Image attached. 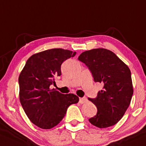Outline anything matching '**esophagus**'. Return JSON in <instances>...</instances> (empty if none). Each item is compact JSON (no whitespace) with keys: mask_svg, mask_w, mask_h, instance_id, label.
Returning a JSON list of instances; mask_svg holds the SVG:
<instances>
[{"mask_svg":"<svg viewBox=\"0 0 146 146\" xmlns=\"http://www.w3.org/2000/svg\"><path fill=\"white\" fill-rule=\"evenodd\" d=\"M87 101V98H80V103L81 104H83V103H85Z\"/></svg>","mask_w":146,"mask_h":146,"instance_id":"34e87169","label":"esophagus"}]
</instances>
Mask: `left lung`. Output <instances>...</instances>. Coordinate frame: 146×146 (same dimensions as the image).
Returning <instances> with one entry per match:
<instances>
[{
    "label": "left lung",
    "instance_id": "1",
    "mask_svg": "<svg viewBox=\"0 0 146 146\" xmlns=\"http://www.w3.org/2000/svg\"><path fill=\"white\" fill-rule=\"evenodd\" d=\"M78 59L88 67L94 81L104 85L96 98H88L98 109L89 121L100 128L115 125L124 115L133 96L130 69L112 51L105 48L84 51Z\"/></svg>",
    "mask_w": 146,
    "mask_h": 146
}]
</instances>
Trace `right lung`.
<instances>
[{
  "label": "right lung",
  "instance_id": "1",
  "mask_svg": "<svg viewBox=\"0 0 146 146\" xmlns=\"http://www.w3.org/2000/svg\"><path fill=\"white\" fill-rule=\"evenodd\" d=\"M76 52L51 48L32 55L26 62L19 77V97L25 113L34 125L51 129L59 124L67 108L79 102L74 94L64 95L51 90L54 78L62 74V64Z\"/></svg>",
  "mask_w": 146,
  "mask_h": 146
}]
</instances>
